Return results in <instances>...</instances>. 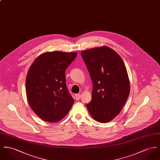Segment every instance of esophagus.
<instances>
[{
	"label": "esophagus",
	"mask_w": 160,
	"mask_h": 160,
	"mask_svg": "<svg viewBox=\"0 0 160 160\" xmlns=\"http://www.w3.org/2000/svg\"><path fill=\"white\" fill-rule=\"evenodd\" d=\"M80 97H81L80 94H75V98L77 100H79L80 98Z\"/></svg>",
	"instance_id": "34e87169"
}]
</instances>
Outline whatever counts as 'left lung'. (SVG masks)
Masks as SVG:
<instances>
[{
  "label": "left lung",
  "instance_id": "8db88e82",
  "mask_svg": "<svg viewBox=\"0 0 160 160\" xmlns=\"http://www.w3.org/2000/svg\"><path fill=\"white\" fill-rule=\"evenodd\" d=\"M92 81V100L86 107L92 118L107 123L122 110L130 94V82L121 57L108 46L82 51Z\"/></svg>",
  "mask_w": 160,
  "mask_h": 160
}]
</instances>
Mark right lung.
I'll list each match as a JSON object with an SVG mask.
<instances>
[{
  "label": "right lung",
  "mask_w": 160,
  "mask_h": 160,
  "mask_svg": "<svg viewBox=\"0 0 160 160\" xmlns=\"http://www.w3.org/2000/svg\"><path fill=\"white\" fill-rule=\"evenodd\" d=\"M77 55V52H46L37 57L29 68L25 81L27 98L32 110L46 122L60 121L73 105L65 71Z\"/></svg>",
  "instance_id": "right-lung-1"
}]
</instances>
